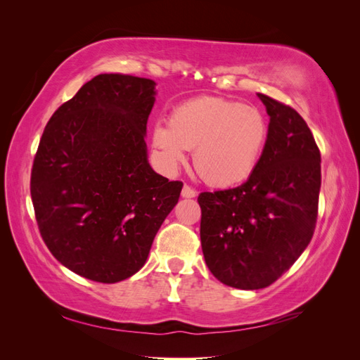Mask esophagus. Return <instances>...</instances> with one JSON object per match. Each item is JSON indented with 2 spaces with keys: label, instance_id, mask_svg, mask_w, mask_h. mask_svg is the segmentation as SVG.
<instances>
[{
  "label": "esophagus",
  "instance_id": "34e87169",
  "mask_svg": "<svg viewBox=\"0 0 360 360\" xmlns=\"http://www.w3.org/2000/svg\"><path fill=\"white\" fill-rule=\"evenodd\" d=\"M195 195H197V191H195L191 186H188V184H184L183 189H181V197L183 198H193Z\"/></svg>",
  "mask_w": 360,
  "mask_h": 360
}]
</instances>
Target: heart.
I'll return each instance as SVG.
<instances>
[{
    "mask_svg": "<svg viewBox=\"0 0 360 360\" xmlns=\"http://www.w3.org/2000/svg\"><path fill=\"white\" fill-rule=\"evenodd\" d=\"M267 122L257 108L204 96L181 103L168 126L153 129V146L171 169L193 148V167L210 186L228 188L248 180L267 143Z\"/></svg>",
    "mask_w": 360,
    "mask_h": 360,
    "instance_id": "obj_1",
    "label": "heart"
}]
</instances>
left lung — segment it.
Here are the masks:
<instances>
[{"instance_id":"obj_1","label":"left lung","mask_w":360,"mask_h":360,"mask_svg":"<svg viewBox=\"0 0 360 360\" xmlns=\"http://www.w3.org/2000/svg\"><path fill=\"white\" fill-rule=\"evenodd\" d=\"M270 117L255 171L233 189L202 192L201 246L222 284L266 288L309 245L319 214L321 156L307 122L291 106L258 93Z\"/></svg>"}]
</instances>
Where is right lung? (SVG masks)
<instances>
[{
  "label": "right lung",
  "instance_id": "obj_1",
  "mask_svg": "<svg viewBox=\"0 0 360 360\" xmlns=\"http://www.w3.org/2000/svg\"><path fill=\"white\" fill-rule=\"evenodd\" d=\"M156 82L102 73L48 122L31 171V200L43 242L63 266L103 284L146 264L181 181L147 159V120Z\"/></svg>",
  "mask_w": 360,
  "mask_h": 360
}]
</instances>
